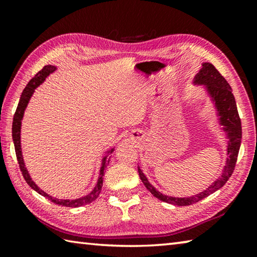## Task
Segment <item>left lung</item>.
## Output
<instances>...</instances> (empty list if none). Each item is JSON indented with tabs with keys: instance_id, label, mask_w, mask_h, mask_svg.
I'll list each match as a JSON object with an SVG mask.
<instances>
[{
	"instance_id": "8db88e82",
	"label": "left lung",
	"mask_w": 257,
	"mask_h": 257,
	"mask_svg": "<svg viewBox=\"0 0 257 257\" xmlns=\"http://www.w3.org/2000/svg\"><path fill=\"white\" fill-rule=\"evenodd\" d=\"M193 85L204 86L207 96L210 97L213 106H214L216 115L219 116L217 120H219V123L222 125L221 129L225 133V137L228 138V158L225 160V165L222 169L220 177H217L207 188L201 191V193L191 195V196L188 197H175L161 193L151 184L145 176V173L138 167V173L139 177H141V180L145 185L146 188L149 189L150 193L156 198H159L160 201L177 206H187L190 205V204L197 203L201 199L207 197L208 195L215 193L221 187H223L230 176L232 175L241 143L240 118H239L237 104L231 92V87H230L227 80L221 76V73L216 70L212 63L203 62L201 70L194 77Z\"/></svg>"
}]
</instances>
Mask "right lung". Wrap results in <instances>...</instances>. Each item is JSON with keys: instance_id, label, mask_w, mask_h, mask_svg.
Listing matches in <instances>:
<instances>
[{"instance_id": "right-lung-1", "label": "right lung", "mask_w": 257, "mask_h": 257, "mask_svg": "<svg viewBox=\"0 0 257 257\" xmlns=\"http://www.w3.org/2000/svg\"><path fill=\"white\" fill-rule=\"evenodd\" d=\"M56 69H58V68L54 67V66H51V64H49V66H45L40 72L36 73V76L30 79V81L28 82V85L26 86V88L24 89L23 94H21L18 107H17L15 116H14V122H12V138H14V144H15L17 160H18L20 170H21V172H23V176L25 178L26 182H27V184L30 187H32V188L35 191H37L38 194H41L42 196L46 197L51 202H53L55 204H59V205H62V206H67V207H79V206H82V205H86V204L92 203L93 201H95V199L98 197L99 193H101L102 186H103V177H104V173H105V170H106V165L108 164V162H110V160H108V154H111L112 152L114 151V147H112V149L106 151L105 154H104L103 159H102L101 168H99L98 179H97L96 185H95L93 190L87 195H85V196L79 197V198H75V199H60V198L51 196V195L45 193L44 190H42L40 187H38L33 181L32 177H30L27 168H26V165H25L23 151H21V139H20L21 121H23L26 107H27L30 98H32L33 94L35 92V89H36L41 84H43L46 78L49 77L52 72H54Z\"/></svg>"}]
</instances>
